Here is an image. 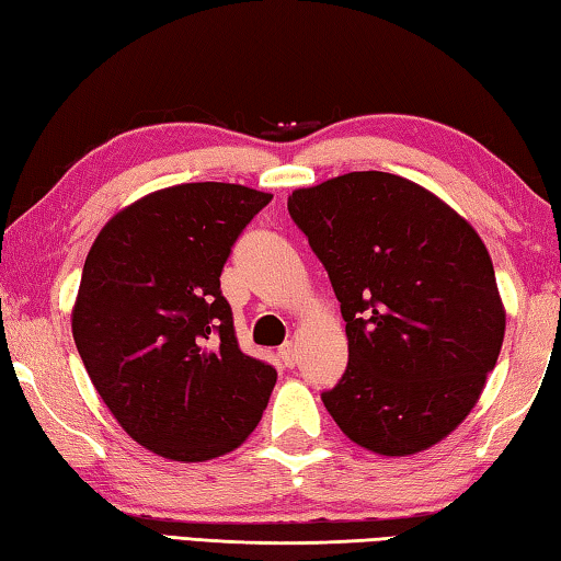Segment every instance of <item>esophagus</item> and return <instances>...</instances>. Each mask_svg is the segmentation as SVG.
<instances>
[{
  "mask_svg": "<svg viewBox=\"0 0 561 561\" xmlns=\"http://www.w3.org/2000/svg\"><path fill=\"white\" fill-rule=\"evenodd\" d=\"M279 358L284 360V366H294L297 364V346L287 341V344L279 346Z\"/></svg>",
  "mask_w": 561,
  "mask_h": 561,
  "instance_id": "1",
  "label": "esophagus"
}]
</instances>
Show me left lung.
<instances>
[{
	"label": "left lung",
	"mask_w": 561,
	"mask_h": 561,
	"mask_svg": "<svg viewBox=\"0 0 561 561\" xmlns=\"http://www.w3.org/2000/svg\"><path fill=\"white\" fill-rule=\"evenodd\" d=\"M287 207L346 321L348 366L321 393L327 411L386 458L438 445L480 401L505 339L485 242L431 190L378 170L297 187Z\"/></svg>",
	"instance_id": "left-lung-1"
}]
</instances>
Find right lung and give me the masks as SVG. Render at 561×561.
<instances>
[{
	"label": "right lung",
	"instance_id": "obj_1",
	"mask_svg": "<svg viewBox=\"0 0 561 561\" xmlns=\"http://www.w3.org/2000/svg\"><path fill=\"white\" fill-rule=\"evenodd\" d=\"M270 201L234 183L163 187L91 244L71 309L76 348L121 428L160 458L232 453L267 408L277 371L237 346L220 274Z\"/></svg>",
	"mask_w": 561,
	"mask_h": 561
}]
</instances>
